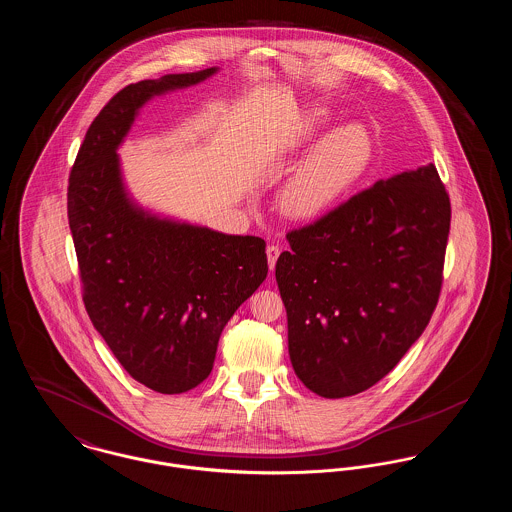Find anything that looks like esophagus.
I'll return each instance as SVG.
<instances>
[{
    "label": "esophagus",
    "instance_id": "obj_1",
    "mask_svg": "<svg viewBox=\"0 0 512 512\" xmlns=\"http://www.w3.org/2000/svg\"><path fill=\"white\" fill-rule=\"evenodd\" d=\"M278 255H280V247L278 245L270 244L267 247V259H268V268L272 270L274 265H276V261H278Z\"/></svg>",
    "mask_w": 512,
    "mask_h": 512
}]
</instances>
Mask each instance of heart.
Segmentation results:
<instances>
[{
    "instance_id": "heart-1",
    "label": "heart",
    "mask_w": 512,
    "mask_h": 512,
    "mask_svg": "<svg viewBox=\"0 0 512 512\" xmlns=\"http://www.w3.org/2000/svg\"><path fill=\"white\" fill-rule=\"evenodd\" d=\"M326 124L324 113L305 117L293 130L292 147L313 142ZM370 136L357 122L343 124L318 142L293 172L280 194V207L290 219H315L334 207L363 176L370 161Z\"/></svg>"
}]
</instances>
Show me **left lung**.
Listing matches in <instances>:
<instances>
[{
  "instance_id": "left-lung-1",
  "label": "left lung",
  "mask_w": 512,
  "mask_h": 512,
  "mask_svg": "<svg viewBox=\"0 0 512 512\" xmlns=\"http://www.w3.org/2000/svg\"><path fill=\"white\" fill-rule=\"evenodd\" d=\"M449 224V195L430 163L288 232L276 282L293 370L309 390L357 395L403 359L438 305Z\"/></svg>"
}]
</instances>
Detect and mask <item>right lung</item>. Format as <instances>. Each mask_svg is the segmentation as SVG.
I'll list each match as a JSON object with an SVG mask.
<instances>
[{"label":"right lung","mask_w":512,"mask_h":512,"mask_svg":"<svg viewBox=\"0 0 512 512\" xmlns=\"http://www.w3.org/2000/svg\"><path fill=\"white\" fill-rule=\"evenodd\" d=\"M217 71L122 88L90 124L69 178V226L90 320L136 382L169 395L211 374L222 328L267 278V244L140 207L124 186L117 149L149 99Z\"/></svg>","instance_id":"1"}]
</instances>
